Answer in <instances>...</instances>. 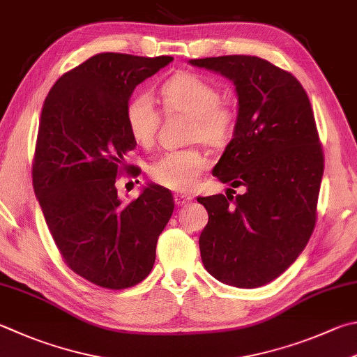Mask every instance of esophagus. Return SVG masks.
<instances>
[{
    "instance_id": "1",
    "label": "esophagus",
    "mask_w": 357,
    "mask_h": 357,
    "mask_svg": "<svg viewBox=\"0 0 357 357\" xmlns=\"http://www.w3.org/2000/svg\"><path fill=\"white\" fill-rule=\"evenodd\" d=\"M174 200H176V204L177 205H180V206H183V205H188L190 204V202L192 200V197L191 196H188V194H176V196H174Z\"/></svg>"
}]
</instances>
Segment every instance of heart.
<instances>
[{
  "label": "heart",
  "mask_w": 357,
  "mask_h": 357,
  "mask_svg": "<svg viewBox=\"0 0 357 357\" xmlns=\"http://www.w3.org/2000/svg\"><path fill=\"white\" fill-rule=\"evenodd\" d=\"M161 104L166 113H185L190 116L188 141H202L210 147H224L236 130L238 115L231 105L220 102L219 90L210 80L194 73H177L160 86ZM126 123L132 138L139 146L151 147L155 141L160 113L153 99L141 91L126 105ZM208 160L197 147L169 151L149 167L152 178L172 191H190Z\"/></svg>",
  "instance_id": "obj_1"
}]
</instances>
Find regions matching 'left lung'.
<instances>
[{
    "mask_svg": "<svg viewBox=\"0 0 357 357\" xmlns=\"http://www.w3.org/2000/svg\"><path fill=\"white\" fill-rule=\"evenodd\" d=\"M190 63L236 86V130L213 176L244 188L234 197H197L208 211L199 238L202 262L228 286H264L298 258L315 227L324 151L311 102L291 73L257 56Z\"/></svg>",
    "mask_w": 357,
    "mask_h": 357,
    "instance_id": "1",
    "label": "left lung"
}]
</instances>
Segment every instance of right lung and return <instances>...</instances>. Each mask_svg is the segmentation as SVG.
Listing matches in <instances>:
<instances>
[{
	"instance_id": "1",
	"label": "right lung",
	"mask_w": 357,
	"mask_h": 357,
	"mask_svg": "<svg viewBox=\"0 0 357 357\" xmlns=\"http://www.w3.org/2000/svg\"><path fill=\"white\" fill-rule=\"evenodd\" d=\"M172 60L96 54L65 73L45 99L33 191L66 266L100 287L119 291L141 283L172 216L166 188L151 183L124 204L115 186L121 171L133 169L124 155L137 146L126 105L137 85Z\"/></svg>"
}]
</instances>
